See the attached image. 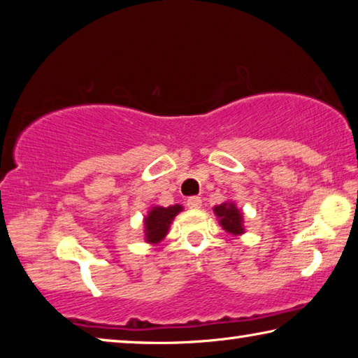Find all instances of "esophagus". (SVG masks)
I'll use <instances>...</instances> for the list:
<instances>
[{
	"mask_svg": "<svg viewBox=\"0 0 358 358\" xmlns=\"http://www.w3.org/2000/svg\"><path fill=\"white\" fill-rule=\"evenodd\" d=\"M187 207L191 210H199L202 207V199L201 197H189L187 199Z\"/></svg>",
	"mask_w": 358,
	"mask_h": 358,
	"instance_id": "34e87169",
	"label": "esophagus"
}]
</instances>
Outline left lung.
Listing matches in <instances>:
<instances>
[{
	"instance_id": "1",
	"label": "left lung",
	"mask_w": 358,
	"mask_h": 358,
	"mask_svg": "<svg viewBox=\"0 0 358 358\" xmlns=\"http://www.w3.org/2000/svg\"><path fill=\"white\" fill-rule=\"evenodd\" d=\"M213 211L226 232L232 235H241L245 232L243 213H241L234 202H224L221 205H216Z\"/></svg>"
}]
</instances>
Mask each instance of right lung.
Instances as JSON below:
<instances>
[{
    "label": "right lung",
    "instance_id": "add662e5",
    "mask_svg": "<svg viewBox=\"0 0 358 358\" xmlns=\"http://www.w3.org/2000/svg\"><path fill=\"white\" fill-rule=\"evenodd\" d=\"M183 210L181 205H172V207H153L145 217V240L147 243H159L169 232V227L180 211Z\"/></svg>",
    "mask_w": 358,
    "mask_h": 358
}]
</instances>
